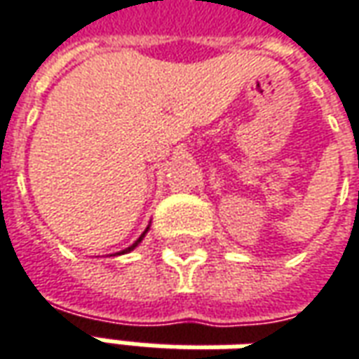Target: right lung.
Here are the masks:
<instances>
[{
	"label": "right lung",
	"mask_w": 359,
	"mask_h": 359,
	"mask_svg": "<svg viewBox=\"0 0 359 359\" xmlns=\"http://www.w3.org/2000/svg\"><path fill=\"white\" fill-rule=\"evenodd\" d=\"M144 232H147V230H144ZM144 232H142V236H144ZM142 236L141 238H139V241L135 242V244H133V246H129V248H127V250H123V252H118V254H125V252H130V250H133V248H135V246H139V242L142 241Z\"/></svg>",
	"instance_id": "1"
}]
</instances>
